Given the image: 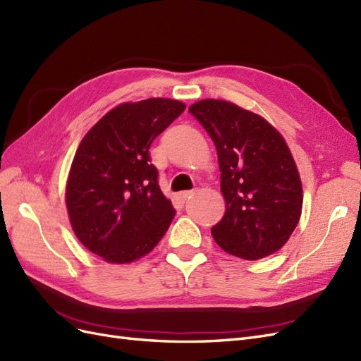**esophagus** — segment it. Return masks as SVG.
Segmentation results:
<instances>
[{
  "instance_id": "1",
  "label": "esophagus",
  "mask_w": 361,
  "mask_h": 361,
  "mask_svg": "<svg viewBox=\"0 0 361 361\" xmlns=\"http://www.w3.org/2000/svg\"><path fill=\"white\" fill-rule=\"evenodd\" d=\"M192 194H194V191H182L179 195H180L182 200H188Z\"/></svg>"
}]
</instances>
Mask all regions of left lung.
Here are the masks:
<instances>
[{"mask_svg":"<svg viewBox=\"0 0 361 361\" xmlns=\"http://www.w3.org/2000/svg\"><path fill=\"white\" fill-rule=\"evenodd\" d=\"M190 113L212 138L226 214L212 228L226 253L257 260L276 253L297 227L302 188L285 140L264 117L232 102L204 99Z\"/></svg>","mask_w":361,"mask_h":361,"instance_id":"1","label":"left lung"}]
</instances>
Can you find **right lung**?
Returning <instances> with one entry per match:
<instances>
[{"label": "right lung", "mask_w": 361, "mask_h": 361, "mask_svg": "<svg viewBox=\"0 0 361 361\" xmlns=\"http://www.w3.org/2000/svg\"><path fill=\"white\" fill-rule=\"evenodd\" d=\"M183 110L185 104L164 97L122 104L76 150L66 185L71 224L105 262H134L166 235L176 211L159 188L149 149Z\"/></svg>", "instance_id": "obj_1"}]
</instances>
